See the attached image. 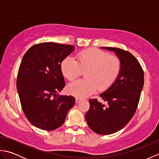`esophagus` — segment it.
Wrapping results in <instances>:
<instances>
[{
	"instance_id": "obj_1",
	"label": "esophagus",
	"mask_w": 159,
	"mask_h": 159,
	"mask_svg": "<svg viewBox=\"0 0 159 159\" xmlns=\"http://www.w3.org/2000/svg\"><path fill=\"white\" fill-rule=\"evenodd\" d=\"M80 101H81V100L79 99V98H76V103H79Z\"/></svg>"
}]
</instances>
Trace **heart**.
I'll return each mask as SVG.
<instances>
[{
  "label": "heart",
  "instance_id": "heart-1",
  "mask_svg": "<svg viewBox=\"0 0 159 159\" xmlns=\"http://www.w3.org/2000/svg\"><path fill=\"white\" fill-rule=\"evenodd\" d=\"M78 61L68 56L61 64L63 75L69 80L75 79L87 70V79L77 80L70 83L67 92L77 98H83L96 92L108 89L116 81L121 70V62L116 56L96 48H89L77 55Z\"/></svg>",
  "mask_w": 159,
  "mask_h": 159
}]
</instances>
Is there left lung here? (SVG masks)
Returning <instances> with one entry per match:
<instances>
[{"mask_svg": "<svg viewBox=\"0 0 159 159\" xmlns=\"http://www.w3.org/2000/svg\"><path fill=\"white\" fill-rule=\"evenodd\" d=\"M113 51L121 62L116 81L100 96L108 104L97 99L89 100L90 108L85 119L90 129L99 134H111L126 126L135 113L144 83L142 67L129 52L113 47H101Z\"/></svg>", "mask_w": 159, "mask_h": 159, "instance_id": "left-lung-1", "label": "left lung"}]
</instances>
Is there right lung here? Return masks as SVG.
<instances>
[{
  "label": "right lung",
  "mask_w": 159,
  "mask_h": 159,
  "mask_svg": "<svg viewBox=\"0 0 159 159\" xmlns=\"http://www.w3.org/2000/svg\"><path fill=\"white\" fill-rule=\"evenodd\" d=\"M74 50V46L45 42L33 46L23 57L17 89L24 113L40 129L60 127L75 103L73 96L58 93L66 85L61 64Z\"/></svg>",
  "instance_id": "add662e5"
}]
</instances>
